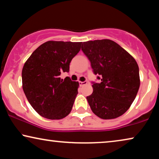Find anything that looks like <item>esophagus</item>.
I'll return each mask as SVG.
<instances>
[{"instance_id": "obj_1", "label": "esophagus", "mask_w": 159, "mask_h": 159, "mask_svg": "<svg viewBox=\"0 0 159 159\" xmlns=\"http://www.w3.org/2000/svg\"><path fill=\"white\" fill-rule=\"evenodd\" d=\"M78 83H79V86H83L86 85V84H88V82L86 81H79V82H78Z\"/></svg>"}]
</instances>
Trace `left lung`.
Listing matches in <instances>:
<instances>
[{"mask_svg":"<svg viewBox=\"0 0 159 159\" xmlns=\"http://www.w3.org/2000/svg\"><path fill=\"white\" fill-rule=\"evenodd\" d=\"M81 50L91 62L99 83L92 82L93 93L86 97L93 113L113 119L129 108L138 92L139 73L134 58L109 39L84 42Z\"/></svg>","mask_w":159,"mask_h":159,"instance_id":"1","label":"left lung"}]
</instances>
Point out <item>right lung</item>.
Here are the masks:
<instances>
[{
	"instance_id": "add662e5",
	"label": "right lung",
	"mask_w": 159,
	"mask_h": 159,
	"mask_svg": "<svg viewBox=\"0 0 159 159\" xmlns=\"http://www.w3.org/2000/svg\"><path fill=\"white\" fill-rule=\"evenodd\" d=\"M81 42L47 41L41 44L25 63L22 88L27 100L39 115L48 119H62L70 113L78 94V82L69 77L72 59L81 50Z\"/></svg>"
}]
</instances>
